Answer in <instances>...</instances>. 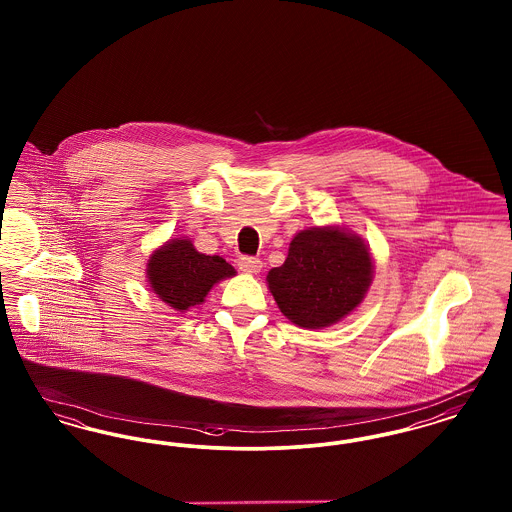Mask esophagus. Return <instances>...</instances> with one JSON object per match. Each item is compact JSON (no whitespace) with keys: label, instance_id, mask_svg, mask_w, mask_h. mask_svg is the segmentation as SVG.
Masks as SVG:
<instances>
[{"label":"esophagus","instance_id":"1","mask_svg":"<svg viewBox=\"0 0 512 512\" xmlns=\"http://www.w3.org/2000/svg\"><path fill=\"white\" fill-rule=\"evenodd\" d=\"M238 267H240V270L247 272V274H257V272L263 268V263H261V259H257V257L244 255V257L238 259Z\"/></svg>","mask_w":512,"mask_h":512}]
</instances>
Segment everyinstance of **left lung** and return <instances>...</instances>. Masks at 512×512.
I'll return each instance as SVG.
<instances>
[{
    "instance_id": "8db88e82",
    "label": "left lung",
    "mask_w": 512,
    "mask_h": 512,
    "mask_svg": "<svg viewBox=\"0 0 512 512\" xmlns=\"http://www.w3.org/2000/svg\"><path fill=\"white\" fill-rule=\"evenodd\" d=\"M365 242L336 226L295 234L282 267L268 272V290L284 317L301 328H326L355 311L372 282Z\"/></svg>"
}]
</instances>
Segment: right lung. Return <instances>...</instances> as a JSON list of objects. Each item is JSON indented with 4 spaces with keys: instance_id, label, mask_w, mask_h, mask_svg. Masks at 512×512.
Segmentation results:
<instances>
[{
    "instance_id": "1",
    "label": "right lung",
    "mask_w": 512,
    "mask_h": 512,
    "mask_svg": "<svg viewBox=\"0 0 512 512\" xmlns=\"http://www.w3.org/2000/svg\"><path fill=\"white\" fill-rule=\"evenodd\" d=\"M234 274L222 257L199 253L190 240L180 238L155 249L147 261L151 290L180 313L203 303L217 282Z\"/></svg>"
}]
</instances>
